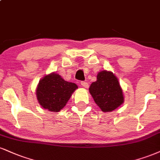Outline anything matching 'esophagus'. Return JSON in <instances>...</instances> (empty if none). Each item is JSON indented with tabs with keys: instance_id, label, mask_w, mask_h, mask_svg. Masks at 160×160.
<instances>
[{
	"instance_id": "obj_1",
	"label": "esophagus",
	"mask_w": 160,
	"mask_h": 160,
	"mask_svg": "<svg viewBox=\"0 0 160 160\" xmlns=\"http://www.w3.org/2000/svg\"><path fill=\"white\" fill-rule=\"evenodd\" d=\"M81 86L86 88H88V83L87 82H81Z\"/></svg>"
}]
</instances>
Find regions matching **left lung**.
<instances>
[{
  "instance_id": "8db88e82",
  "label": "left lung",
  "mask_w": 160,
  "mask_h": 160,
  "mask_svg": "<svg viewBox=\"0 0 160 160\" xmlns=\"http://www.w3.org/2000/svg\"><path fill=\"white\" fill-rule=\"evenodd\" d=\"M88 90L96 104L104 112L115 110L124 101L118 78L109 71L98 72L97 80L92 82Z\"/></svg>"
}]
</instances>
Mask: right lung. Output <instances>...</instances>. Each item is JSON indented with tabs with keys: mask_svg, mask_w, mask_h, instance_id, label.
<instances>
[{
	"mask_svg": "<svg viewBox=\"0 0 160 160\" xmlns=\"http://www.w3.org/2000/svg\"><path fill=\"white\" fill-rule=\"evenodd\" d=\"M78 88L74 82L65 81L59 74L52 72L39 80L36 90V98L42 108L58 112Z\"/></svg>",
	"mask_w": 160,
	"mask_h": 160,
	"instance_id": "right-lung-1",
	"label": "right lung"
}]
</instances>
